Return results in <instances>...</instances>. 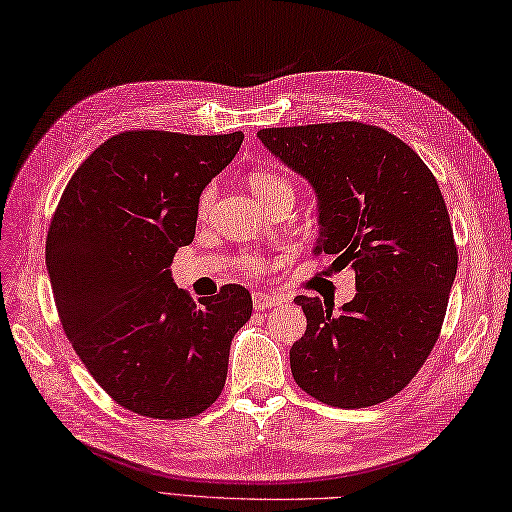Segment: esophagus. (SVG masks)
I'll return each mask as SVG.
<instances>
[{"instance_id": "34e87169", "label": "esophagus", "mask_w": 512, "mask_h": 512, "mask_svg": "<svg viewBox=\"0 0 512 512\" xmlns=\"http://www.w3.org/2000/svg\"><path fill=\"white\" fill-rule=\"evenodd\" d=\"M252 302H254L256 310H267V308H273V306H280L282 304V297L269 295V293H263V291H256V293H252Z\"/></svg>"}]
</instances>
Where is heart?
<instances>
[{
  "mask_svg": "<svg viewBox=\"0 0 512 512\" xmlns=\"http://www.w3.org/2000/svg\"><path fill=\"white\" fill-rule=\"evenodd\" d=\"M247 184L265 206L278 202V199H295L293 182L289 178H284L282 173H278V171H271V169L252 171L247 176ZM213 202H215V186H206V189L199 193V199H197V215L206 217L210 206H213ZM241 263H243L245 271L260 273L265 269V260L260 258L258 254L243 256Z\"/></svg>",
  "mask_w": 512,
  "mask_h": 512,
  "instance_id": "heart-1",
  "label": "heart"
}]
</instances>
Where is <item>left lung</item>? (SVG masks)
<instances>
[{
  "label": "left lung",
  "instance_id": "8db88e82",
  "mask_svg": "<svg viewBox=\"0 0 512 512\" xmlns=\"http://www.w3.org/2000/svg\"><path fill=\"white\" fill-rule=\"evenodd\" d=\"M260 141L319 197L315 252L356 273V297L332 313L297 295L306 332L291 347L297 386L339 408L400 393L439 339L458 267L439 184L395 134L360 121L265 128Z\"/></svg>",
  "mask_w": 512,
  "mask_h": 512
}]
</instances>
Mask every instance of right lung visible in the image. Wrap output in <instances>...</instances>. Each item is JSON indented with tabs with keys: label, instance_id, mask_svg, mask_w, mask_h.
I'll list each match as a JSON object with an SVG mask.
<instances>
[{
	"label": "right lung",
	"instance_id": "right-lung-1",
	"mask_svg": "<svg viewBox=\"0 0 512 512\" xmlns=\"http://www.w3.org/2000/svg\"><path fill=\"white\" fill-rule=\"evenodd\" d=\"M241 143L243 132H121L60 195L45 263L62 330L95 382L141 417L189 419L215 404L252 317L241 284L195 304L169 271L195 236L199 193Z\"/></svg>",
	"mask_w": 512,
	"mask_h": 512
}]
</instances>
